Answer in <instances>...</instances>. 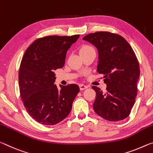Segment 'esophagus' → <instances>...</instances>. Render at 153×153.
Instances as JSON below:
<instances>
[{"instance_id":"esophagus-1","label":"esophagus","mask_w":153,"mask_h":153,"mask_svg":"<svg viewBox=\"0 0 153 153\" xmlns=\"http://www.w3.org/2000/svg\"><path fill=\"white\" fill-rule=\"evenodd\" d=\"M88 88V86H86V85H84V84H80L79 85V88H80V90H85V89H86Z\"/></svg>"}]
</instances>
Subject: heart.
I'll use <instances>...</instances> for the list:
<instances>
[{"instance_id": "obj_1", "label": "heart", "mask_w": 153, "mask_h": 153, "mask_svg": "<svg viewBox=\"0 0 153 153\" xmlns=\"http://www.w3.org/2000/svg\"><path fill=\"white\" fill-rule=\"evenodd\" d=\"M92 49H94V48H93V47H92L91 46H90V45H84V46H82L81 48H80L79 53H86V52L89 51L90 50H92Z\"/></svg>"}]
</instances>
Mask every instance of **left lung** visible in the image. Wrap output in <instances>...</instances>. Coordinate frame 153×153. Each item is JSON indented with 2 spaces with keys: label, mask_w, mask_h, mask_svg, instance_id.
Segmentation results:
<instances>
[{
  "label": "left lung",
  "mask_w": 153,
  "mask_h": 153,
  "mask_svg": "<svg viewBox=\"0 0 153 153\" xmlns=\"http://www.w3.org/2000/svg\"><path fill=\"white\" fill-rule=\"evenodd\" d=\"M83 40L92 43L98 52L97 71L104 76L107 91L92 86L96 92L93 108L98 115L109 121L128 117L138 93L140 67L132 48L117 33L97 32Z\"/></svg>",
  "instance_id": "1"
}]
</instances>
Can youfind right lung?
Returning <instances> with one entry per match:
<instances>
[{"instance_id":"obj_1","label":"right lung","mask_w":153,"mask_h":153,"mask_svg":"<svg viewBox=\"0 0 153 153\" xmlns=\"http://www.w3.org/2000/svg\"><path fill=\"white\" fill-rule=\"evenodd\" d=\"M79 37L48 36L36 40L21 61L19 86L27 112L38 123L55 125L67 117L79 92L77 84H55V71L62 68L66 53Z\"/></svg>"}]
</instances>
